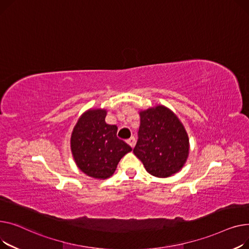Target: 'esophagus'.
Listing matches in <instances>:
<instances>
[{
  "mask_svg": "<svg viewBox=\"0 0 249 249\" xmlns=\"http://www.w3.org/2000/svg\"><path fill=\"white\" fill-rule=\"evenodd\" d=\"M127 143L130 145L131 148H134V147H135V144H136V138H135V137H131V138H129V139L127 140Z\"/></svg>",
  "mask_w": 249,
  "mask_h": 249,
  "instance_id": "obj_1",
  "label": "esophagus"
}]
</instances>
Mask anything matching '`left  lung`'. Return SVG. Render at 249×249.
I'll use <instances>...</instances> for the list:
<instances>
[{"label":"left lung","mask_w":249,"mask_h":249,"mask_svg":"<svg viewBox=\"0 0 249 249\" xmlns=\"http://www.w3.org/2000/svg\"><path fill=\"white\" fill-rule=\"evenodd\" d=\"M140 116L139 140L134 154L155 177L167 178L178 173L190 150L188 134L178 116L160 105L141 110Z\"/></svg>","instance_id":"left-lung-1"}]
</instances>
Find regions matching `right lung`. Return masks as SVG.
Wrapping results in <instances>:
<instances>
[{
    "mask_svg": "<svg viewBox=\"0 0 249 249\" xmlns=\"http://www.w3.org/2000/svg\"><path fill=\"white\" fill-rule=\"evenodd\" d=\"M107 112L105 108L83 112L70 139L71 153L78 169L99 180L112 176L121 159L133 150L116 137L118 126L106 123Z\"/></svg>",
    "mask_w": 249,
    "mask_h": 249,
    "instance_id": "right-lung-1",
    "label": "right lung"
}]
</instances>
